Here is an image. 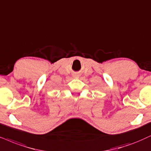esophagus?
I'll return each instance as SVG.
<instances>
[{"label":"esophagus","instance_id":"1","mask_svg":"<svg viewBox=\"0 0 151 151\" xmlns=\"http://www.w3.org/2000/svg\"><path fill=\"white\" fill-rule=\"evenodd\" d=\"M74 78H78V76H77V75H74Z\"/></svg>","mask_w":151,"mask_h":151}]
</instances>
